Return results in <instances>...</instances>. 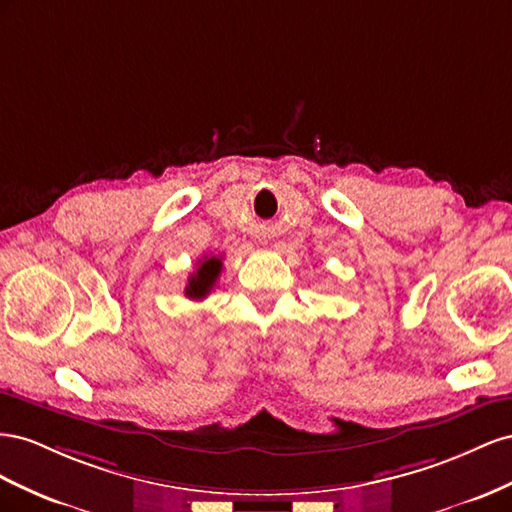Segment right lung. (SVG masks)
<instances>
[{"label": "right lung", "instance_id": "obj_1", "mask_svg": "<svg viewBox=\"0 0 512 512\" xmlns=\"http://www.w3.org/2000/svg\"><path fill=\"white\" fill-rule=\"evenodd\" d=\"M223 268V261L218 257H206L199 264L197 272L188 279L186 285V296L193 298V300H201L208 296V291L214 287L218 274H221Z\"/></svg>", "mask_w": 512, "mask_h": 512}]
</instances>
